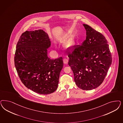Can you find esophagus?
I'll return each mask as SVG.
<instances>
[{"label":"esophagus","mask_w":123,"mask_h":123,"mask_svg":"<svg viewBox=\"0 0 123 123\" xmlns=\"http://www.w3.org/2000/svg\"><path fill=\"white\" fill-rule=\"evenodd\" d=\"M68 59H67V58H64V63L65 64H67L68 63Z\"/></svg>","instance_id":"obj_1"}]
</instances>
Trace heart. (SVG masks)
<instances>
[{"label": "heart", "mask_w": 123, "mask_h": 123, "mask_svg": "<svg viewBox=\"0 0 123 123\" xmlns=\"http://www.w3.org/2000/svg\"><path fill=\"white\" fill-rule=\"evenodd\" d=\"M72 45H73V43L71 41H70L65 44V47L67 48H71Z\"/></svg>", "instance_id": "1"}]
</instances>
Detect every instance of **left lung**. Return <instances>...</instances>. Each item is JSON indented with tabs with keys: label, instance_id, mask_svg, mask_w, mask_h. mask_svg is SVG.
<instances>
[{
	"label": "left lung",
	"instance_id": "obj_1",
	"mask_svg": "<svg viewBox=\"0 0 123 123\" xmlns=\"http://www.w3.org/2000/svg\"><path fill=\"white\" fill-rule=\"evenodd\" d=\"M83 26L86 39L68 53V65L77 86L83 90H91L103 82L111 65L112 56L105 36L87 24Z\"/></svg>",
	"mask_w": 123,
	"mask_h": 123
}]
</instances>
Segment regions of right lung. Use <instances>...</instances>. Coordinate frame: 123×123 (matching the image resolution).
<instances>
[{
	"label": "right lung",
	"mask_w": 123,
	"mask_h": 123,
	"mask_svg": "<svg viewBox=\"0 0 123 123\" xmlns=\"http://www.w3.org/2000/svg\"><path fill=\"white\" fill-rule=\"evenodd\" d=\"M51 41L43 30L26 31L17 44L14 65L22 82L28 89L42 95L57 89L63 66L62 57L51 59L47 55Z\"/></svg>",
	"instance_id": "right-lung-1"
}]
</instances>
